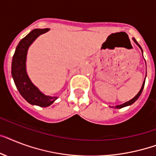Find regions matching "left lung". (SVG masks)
Returning a JSON list of instances; mask_svg holds the SVG:
<instances>
[{
  "label": "left lung",
  "instance_id": "8db88e82",
  "mask_svg": "<svg viewBox=\"0 0 156 156\" xmlns=\"http://www.w3.org/2000/svg\"><path fill=\"white\" fill-rule=\"evenodd\" d=\"M132 39H133V41H135V44H136V45H137L138 46H139V47H140V49H141L142 53H143V49H142L141 46H140V45H139V43H138L137 41H136V40H135V39L134 38V37H133ZM144 84H145V79H144V83H143V86H142V87H141V89H140V90L139 91V93H138L137 94H136V95H135V97H134V98H132V99H131V100H130V101H128V102H124V103H122V104H121V105H118V106H115V107H114L113 108H115V109H121V108H122V107H128V106H131V104H133V103H134V102H135V101H136V100L138 99V98H140V96L141 95L142 92H143V90H144Z\"/></svg>",
  "mask_w": 156,
  "mask_h": 156
}]
</instances>
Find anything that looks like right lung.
Masks as SVG:
<instances>
[{
	"mask_svg": "<svg viewBox=\"0 0 156 156\" xmlns=\"http://www.w3.org/2000/svg\"><path fill=\"white\" fill-rule=\"evenodd\" d=\"M49 29H35L18 43L12 57L11 73L14 83L21 95L30 104L46 107L58 98V96L45 95L31 82L26 71L28 49L40 35L48 32Z\"/></svg>",
	"mask_w": 156,
	"mask_h": 156,
	"instance_id": "1",
	"label": "right lung"
}]
</instances>
